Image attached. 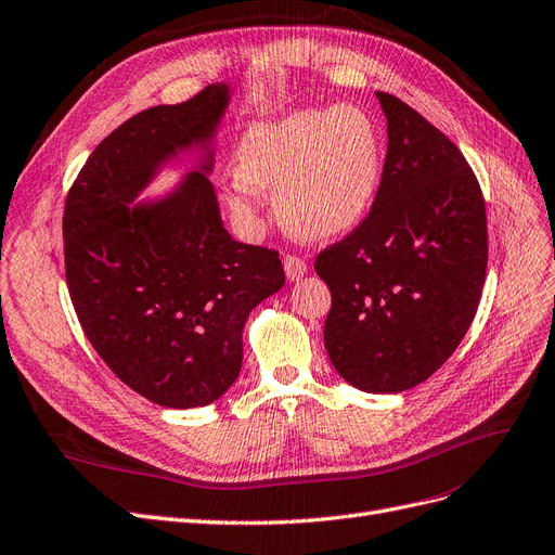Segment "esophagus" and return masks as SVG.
Returning <instances> with one entry per match:
<instances>
[{"mask_svg":"<svg viewBox=\"0 0 555 555\" xmlns=\"http://www.w3.org/2000/svg\"><path fill=\"white\" fill-rule=\"evenodd\" d=\"M283 267H285V276H288L291 281H299L306 272H309V264H306L299 256H293V254L283 258Z\"/></svg>","mask_w":555,"mask_h":555,"instance_id":"34e87169","label":"esophagus"}]
</instances>
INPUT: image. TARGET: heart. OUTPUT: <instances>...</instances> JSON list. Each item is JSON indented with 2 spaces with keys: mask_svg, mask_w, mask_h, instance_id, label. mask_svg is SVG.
Listing matches in <instances>:
<instances>
[{
  "mask_svg": "<svg viewBox=\"0 0 555 555\" xmlns=\"http://www.w3.org/2000/svg\"><path fill=\"white\" fill-rule=\"evenodd\" d=\"M229 201L249 212L254 188L272 190L291 231L324 240L352 231L373 208L382 141L371 114L354 105L297 109L246 130L235 151Z\"/></svg>",
  "mask_w": 555,
  "mask_h": 555,
  "instance_id": "b5f03b06",
  "label": "heart"
}]
</instances>
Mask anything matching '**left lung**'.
<instances>
[{"label":"left lung","instance_id":"left-lung-1","mask_svg":"<svg viewBox=\"0 0 555 555\" xmlns=\"http://www.w3.org/2000/svg\"><path fill=\"white\" fill-rule=\"evenodd\" d=\"M388 149L367 217L315 258L330 285L324 347L365 393L406 391L448 361L487 272L480 184L460 149L400 98L375 93Z\"/></svg>","mask_w":555,"mask_h":555}]
</instances>
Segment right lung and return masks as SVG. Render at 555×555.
Listing matches in <instances>:
<instances>
[{
    "label": "right lung",
    "instance_id": "obj_1",
    "mask_svg": "<svg viewBox=\"0 0 555 555\" xmlns=\"http://www.w3.org/2000/svg\"><path fill=\"white\" fill-rule=\"evenodd\" d=\"M229 100V87L212 85L128 118L98 143L66 198V281L81 330L122 384L169 409L229 391L246 318L285 283L276 251L233 240L221 223L208 176ZM192 147L202 159L178 189L133 202Z\"/></svg>",
    "mask_w": 555,
    "mask_h": 555
}]
</instances>
